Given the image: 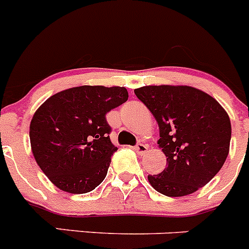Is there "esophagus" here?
I'll return each mask as SVG.
<instances>
[{"instance_id": "esophagus-1", "label": "esophagus", "mask_w": 249, "mask_h": 249, "mask_svg": "<svg viewBox=\"0 0 249 249\" xmlns=\"http://www.w3.org/2000/svg\"><path fill=\"white\" fill-rule=\"evenodd\" d=\"M147 150L148 146L145 145V143H138V145L135 146V151L138 152V155H140V156L145 155V153L147 152Z\"/></svg>"}]
</instances>
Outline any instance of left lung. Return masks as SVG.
<instances>
[{"label":"left lung","instance_id":"left-lung-1","mask_svg":"<svg viewBox=\"0 0 249 249\" xmlns=\"http://www.w3.org/2000/svg\"><path fill=\"white\" fill-rule=\"evenodd\" d=\"M135 94L160 127L159 146L167 168L148 182L167 196H184L208 184L224 166L231 122L208 93L189 86H145Z\"/></svg>","mask_w":249,"mask_h":249}]
</instances>
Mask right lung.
Returning a JSON list of instances; mask_svg holds the SVG:
<instances>
[{
  "label": "right lung",
  "mask_w": 249,
  "mask_h": 249,
  "mask_svg": "<svg viewBox=\"0 0 249 249\" xmlns=\"http://www.w3.org/2000/svg\"><path fill=\"white\" fill-rule=\"evenodd\" d=\"M125 87L81 86L46 99L30 122L34 159L59 189L83 194L104 180L118 150L107 113L127 101Z\"/></svg>",
  "instance_id": "add662e5"
}]
</instances>
